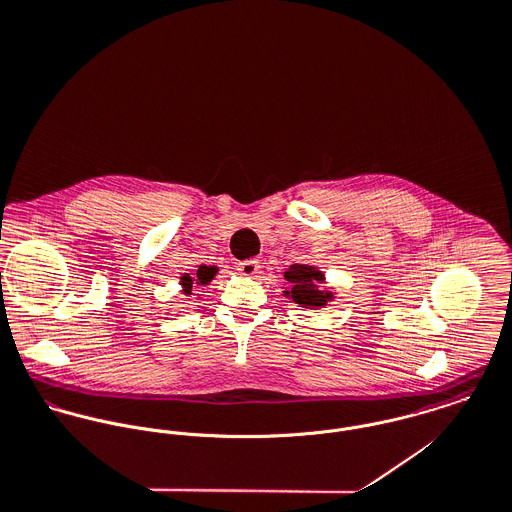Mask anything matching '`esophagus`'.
<instances>
[{
  "instance_id": "34e87169",
  "label": "esophagus",
  "mask_w": 512,
  "mask_h": 512,
  "mask_svg": "<svg viewBox=\"0 0 512 512\" xmlns=\"http://www.w3.org/2000/svg\"><path fill=\"white\" fill-rule=\"evenodd\" d=\"M238 274L242 276H248V278H254L260 274V262L256 258H250V260H244V262H238L236 266Z\"/></svg>"
}]
</instances>
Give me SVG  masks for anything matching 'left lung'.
<instances>
[{
  "label": "left lung",
  "mask_w": 512,
  "mask_h": 512,
  "mask_svg": "<svg viewBox=\"0 0 512 512\" xmlns=\"http://www.w3.org/2000/svg\"><path fill=\"white\" fill-rule=\"evenodd\" d=\"M284 278L290 284V292H286V295L299 305L319 307L325 305L327 299H331V292H321L317 288V284L323 282V274L313 266L293 264L284 272Z\"/></svg>",
  "instance_id": "8db88e82"
}]
</instances>
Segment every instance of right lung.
<instances>
[{"instance_id":"1","label":"right lung","mask_w":512,"mask_h":512,"mask_svg":"<svg viewBox=\"0 0 512 512\" xmlns=\"http://www.w3.org/2000/svg\"><path fill=\"white\" fill-rule=\"evenodd\" d=\"M215 274H217V268L201 266V268L195 272V276L185 274V276L181 278V286L185 288V293H191L195 286H205V284H209V282L215 278Z\"/></svg>"}]
</instances>
